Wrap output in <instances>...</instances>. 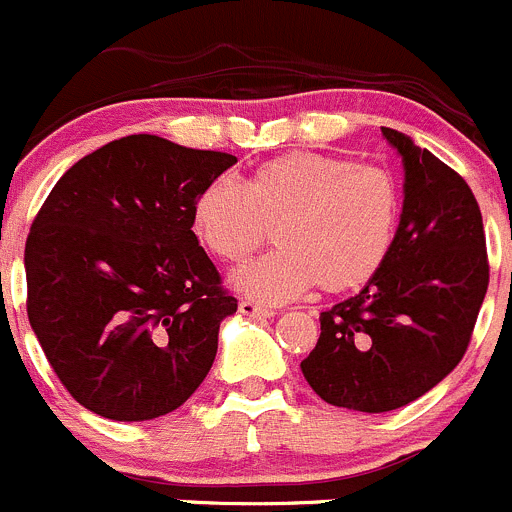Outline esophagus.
Returning <instances> with one entry per match:
<instances>
[{"instance_id": "1", "label": "esophagus", "mask_w": 512, "mask_h": 512, "mask_svg": "<svg viewBox=\"0 0 512 512\" xmlns=\"http://www.w3.org/2000/svg\"><path fill=\"white\" fill-rule=\"evenodd\" d=\"M239 311L244 313V316H249V318H271V316H273L271 308L258 306V303L249 301V298H244V301L239 303Z\"/></svg>"}]
</instances>
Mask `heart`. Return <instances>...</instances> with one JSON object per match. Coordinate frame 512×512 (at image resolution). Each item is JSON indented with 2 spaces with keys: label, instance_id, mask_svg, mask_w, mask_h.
<instances>
[{
  "label": "heart",
  "instance_id": "heart-1",
  "mask_svg": "<svg viewBox=\"0 0 512 512\" xmlns=\"http://www.w3.org/2000/svg\"><path fill=\"white\" fill-rule=\"evenodd\" d=\"M194 231L209 254L239 263L266 241L281 249L246 263L234 288L261 303H283L318 286L356 291L383 268L396 244L401 191L381 166L311 151L266 161L246 186L219 176L194 201Z\"/></svg>",
  "mask_w": 512,
  "mask_h": 512
}]
</instances>
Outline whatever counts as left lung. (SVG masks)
Masks as SVG:
<instances>
[{
  "label": "left lung",
  "instance_id": "left-lung-1",
  "mask_svg": "<svg viewBox=\"0 0 512 512\" xmlns=\"http://www.w3.org/2000/svg\"><path fill=\"white\" fill-rule=\"evenodd\" d=\"M406 169L396 244L361 293L321 313L301 361L326 403L361 413L408 406L468 351L488 291L483 216L458 171L381 126Z\"/></svg>",
  "mask_w": 512,
  "mask_h": 512
}]
</instances>
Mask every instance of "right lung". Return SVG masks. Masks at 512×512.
<instances>
[{"label":"right lung","mask_w":512,"mask_h":512,"mask_svg":"<svg viewBox=\"0 0 512 512\" xmlns=\"http://www.w3.org/2000/svg\"><path fill=\"white\" fill-rule=\"evenodd\" d=\"M234 164L131 134L79 159L39 209L24 249L27 316L59 381L96 416H166L211 371L239 303L191 214Z\"/></svg>","instance_id":"1"}]
</instances>
